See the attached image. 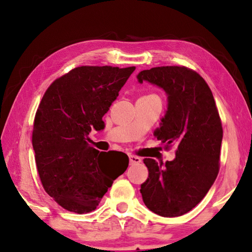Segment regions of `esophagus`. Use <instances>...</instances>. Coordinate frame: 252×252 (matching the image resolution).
<instances>
[{
  "mask_svg": "<svg viewBox=\"0 0 252 252\" xmlns=\"http://www.w3.org/2000/svg\"><path fill=\"white\" fill-rule=\"evenodd\" d=\"M129 158H130V163L131 164H138V163L142 162V159L140 157L134 156V155H130Z\"/></svg>",
  "mask_w": 252,
  "mask_h": 252,
  "instance_id": "34e87169",
  "label": "esophagus"
}]
</instances>
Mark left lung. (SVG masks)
<instances>
[{
    "instance_id": "obj_1",
    "label": "left lung",
    "mask_w": 252,
    "mask_h": 252,
    "mask_svg": "<svg viewBox=\"0 0 252 252\" xmlns=\"http://www.w3.org/2000/svg\"><path fill=\"white\" fill-rule=\"evenodd\" d=\"M136 78L167 94V110L154 136L176 147L172 161L144 159L148 179L141 185L143 201L161 217L183 216L202 200L219 172L223 130L215 98L205 80L185 67H156Z\"/></svg>"
}]
</instances>
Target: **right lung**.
Wrapping results in <instances>:
<instances>
[{"label":"right lung","mask_w":252,"mask_h":252,"mask_svg":"<svg viewBox=\"0 0 252 252\" xmlns=\"http://www.w3.org/2000/svg\"><path fill=\"white\" fill-rule=\"evenodd\" d=\"M135 67L82 66L55 80L36 110L32 146L45 191L68 211H93L129 157L110 158L89 144L92 129L105 127L103 116Z\"/></svg>","instance_id":"add662e5"}]
</instances>
